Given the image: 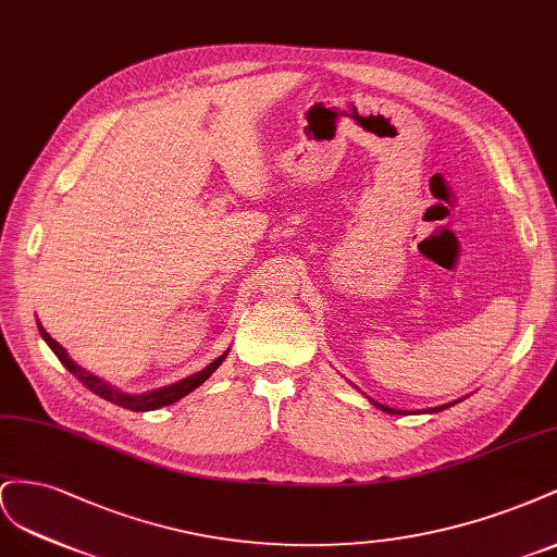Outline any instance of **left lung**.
Listing matches in <instances>:
<instances>
[{"label": "left lung", "instance_id": "1", "mask_svg": "<svg viewBox=\"0 0 557 557\" xmlns=\"http://www.w3.org/2000/svg\"><path fill=\"white\" fill-rule=\"evenodd\" d=\"M459 401H462V399H457V401H453V404H443V406H436V408H426V410H399V408H389V406H383V404H377V401L371 399L373 406H377L380 410L389 412V416H416V412H441V410H446V408H450V406H455V404H459Z\"/></svg>", "mask_w": 557, "mask_h": 557}]
</instances>
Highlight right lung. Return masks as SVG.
<instances>
[{
    "mask_svg": "<svg viewBox=\"0 0 557 557\" xmlns=\"http://www.w3.org/2000/svg\"><path fill=\"white\" fill-rule=\"evenodd\" d=\"M37 326H39V333H41V338L46 341V345H49L51 349H53V355L62 361V367H65L72 375H76L78 377V383H84L92 394H98V396H102L104 401H111V404H116V406H121V408H128V410H135V412H147V410H156V408H163V406H170V404H174V401H180L182 396H186V394H190L194 392L196 387H200L205 380H208L221 363H224V359H226V355H228V349L221 357H216L212 363H208V367H205L202 371H198V373H194V375H188V377H184V380H180V383H172V385H165V387H158V389H149V392H141V394H128V392H121V389H116L114 385H109L107 380H102V377H98V375H92V373H88L86 369H82L78 367V363L74 361V359H70V355H67V349L62 347L60 343H55L49 333L44 331V326L39 324V320H37Z\"/></svg>",
    "mask_w": 557,
    "mask_h": 557,
    "instance_id": "add662e5",
    "label": "right lung"
}]
</instances>
